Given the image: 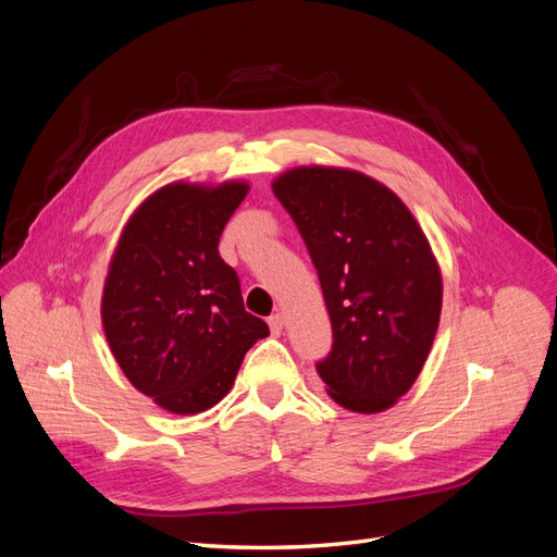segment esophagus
Listing matches in <instances>:
<instances>
[{"instance_id":"34e87169","label":"esophagus","mask_w":557,"mask_h":557,"mask_svg":"<svg viewBox=\"0 0 557 557\" xmlns=\"http://www.w3.org/2000/svg\"><path fill=\"white\" fill-rule=\"evenodd\" d=\"M269 326H271V333L273 335H282V329H284V315L282 313H275L269 318Z\"/></svg>"}]
</instances>
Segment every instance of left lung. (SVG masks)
<instances>
[{
  "label": "left lung",
  "mask_w": 557,
  "mask_h": 557,
  "mask_svg": "<svg viewBox=\"0 0 557 557\" xmlns=\"http://www.w3.org/2000/svg\"><path fill=\"white\" fill-rule=\"evenodd\" d=\"M318 269L333 348L318 364L329 397L373 416L424 369L442 313V273L409 207L342 166H295L273 180Z\"/></svg>",
  "instance_id": "1"
}]
</instances>
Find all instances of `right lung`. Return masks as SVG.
<instances>
[{"mask_svg":"<svg viewBox=\"0 0 557 557\" xmlns=\"http://www.w3.org/2000/svg\"><path fill=\"white\" fill-rule=\"evenodd\" d=\"M246 180L171 182L126 220L102 290V326L128 382L175 416L207 411L233 388L246 350L269 335L246 313L220 235Z\"/></svg>","mask_w":557,"mask_h":557,"instance_id":"add662e5","label":"right lung"}]
</instances>
